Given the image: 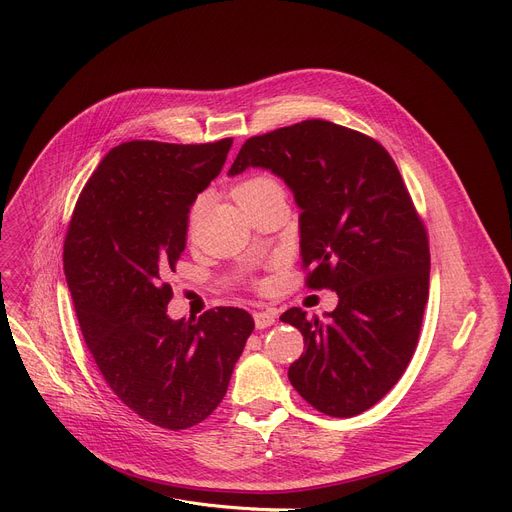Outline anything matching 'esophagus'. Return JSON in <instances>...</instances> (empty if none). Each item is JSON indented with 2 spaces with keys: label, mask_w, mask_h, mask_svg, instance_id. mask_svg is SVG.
Segmentation results:
<instances>
[{
  "label": "esophagus",
  "mask_w": 512,
  "mask_h": 512,
  "mask_svg": "<svg viewBox=\"0 0 512 512\" xmlns=\"http://www.w3.org/2000/svg\"><path fill=\"white\" fill-rule=\"evenodd\" d=\"M253 317H255V326L259 330H265V328H270V326L276 324V313L274 311H257Z\"/></svg>",
  "instance_id": "obj_1"
}]
</instances>
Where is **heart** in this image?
Masks as SVG:
<instances>
[{"mask_svg":"<svg viewBox=\"0 0 512 512\" xmlns=\"http://www.w3.org/2000/svg\"><path fill=\"white\" fill-rule=\"evenodd\" d=\"M272 191H282V186L276 178H272V176H253L245 182H240L234 188V199L238 203H245L251 197H257V195H263V193H272ZM199 213H201V199H197L193 203L191 211H188V224L195 226L197 220H199Z\"/></svg>","mask_w":512,"mask_h":512,"instance_id":"b5f03b06","label":"heart"}]
</instances>
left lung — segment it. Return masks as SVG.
I'll return each instance as SVG.
<instances>
[{"mask_svg":"<svg viewBox=\"0 0 512 512\" xmlns=\"http://www.w3.org/2000/svg\"><path fill=\"white\" fill-rule=\"evenodd\" d=\"M251 166L280 176L303 209L305 284L338 294L328 319L299 307L280 315L305 338L288 380L319 413L355 417L392 390L417 348L429 294L425 224L390 153L359 130L303 120L259 134L228 174Z\"/></svg>","mask_w":512,"mask_h":512,"instance_id":"1","label":"left lung"}]
</instances>
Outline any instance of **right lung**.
<instances>
[{
    "mask_svg": "<svg viewBox=\"0 0 512 512\" xmlns=\"http://www.w3.org/2000/svg\"><path fill=\"white\" fill-rule=\"evenodd\" d=\"M232 139L114 147L80 193L64 274L80 332L107 386L141 419L180 432L226 396L255 321L238 307L170 319L188 211L224 168Z\"/></svg>",
    "mask_w": 512,
    "mask_h": 512,
    "instance_id": "add662e5",
    "label": "right lung"
}]
</instances>
